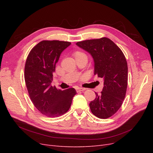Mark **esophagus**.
Returning <instances> with one entry per match:
<instances>
[{
    "label": "esophagus",
    "instance_id": "obj_1",
    "mask_svg": "<svg viewBox=\"0 0 153 153\" xmlns=\"http://www.w3.org/2000/svg\"><path fill=\"white\" fill-rule=\"evenodd\" d=\"M85 89H84V88H80V87H78L76 89V91L78 92H80V91H85Z\"/></svg>",
    "mask_w": 153,
    "mask_h": 153
}]
</instances>
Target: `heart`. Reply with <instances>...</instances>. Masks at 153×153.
<instances>
[{"mask_svg": "<svg viewBox=\"0 0 153 153\" xmlns=\"http://www.w3.org/2000/svg\"><path fill=\"white\" fill-rule=\"evenodd\" d=\"M73 57L75 60L80 59H87L86 54L83 52H81V51H76V52H74Z\"/></svg>", "mask_w": 153, "mask_h": 153, "instance_id": "1", "label": "heart"}]
</instances>
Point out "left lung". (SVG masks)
I'll return each mask as SVG.
<instances>
[{
    "instance_id": "obj_1",
    "label": "left lung",
    "mask_w": 153,
    "mask_h": 153,
    "mask_svg": "<svg viewBox=\"0 0 153 153\" xmlns=\"http://www.w3.org/2000/svg\"><path fill=\"white\" fill-rule=\"evenodd\" d=\"M94 59V75L102 78L104 87L100 94L91 101L92 113L100 119L112 116L121 108L128 85V64L118 46L107 38L88 39L76 43Z\"/></svg>"
}]
</instances>
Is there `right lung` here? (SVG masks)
Segmentation results:
<instances>
[{
	"mask_svg": "<svg viewBox=\"0 0 153 153\" xmlns=\"http://www.w3.org/2000/svg\"><path fill=\"white\" fill-rule=\"evenodd\" d=\"M70 45L68 41L43 40L32 48L26 60L24 78L30 98L35 107L48 117L66 113L76 93L74 88L61 91L51 85L55 64Z\"/></svg>",
	"mask_w": 153,
	"mask_h": 153,
	"instance_id": "obj_1",
	"label": "right lung"
}]
</instances>
